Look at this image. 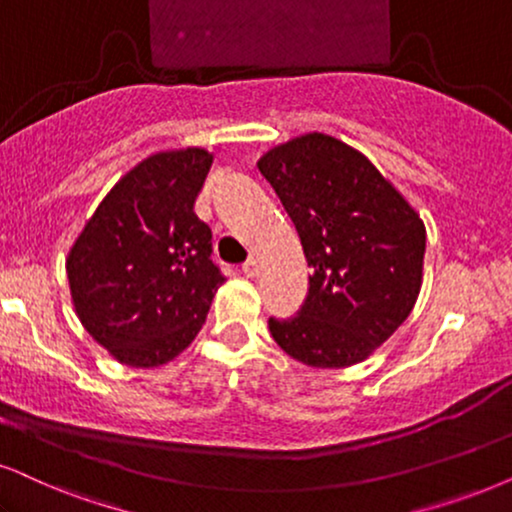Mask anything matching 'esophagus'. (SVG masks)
<instances>
[{"label":"esophagus","instance_id":"obj_1","mask_svg":"<svg viewBox=\"0 0 512 512\" xmlns=\"http://www.w3.org/2000/svg\"><path fill=\"white\" fill-rule=\"evenodd\" d=\"M241 271L248 278H252V276H257V262L255 260H248V262H243V267H241Z\"/></svg>","mask_w":512,"mask_h":512}]
</instances>
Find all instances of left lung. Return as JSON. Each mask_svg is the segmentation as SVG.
<instances>
[{"label":"left lung","instance_id":"obj_1","mask_svg":"<svg viewBox=\"0 0 512 512\" xmlns=\"http://www.w3.org/2000/svg\"><path fill=\"white\" fill-rule=\"evenodd\" d=\"M257 167L295 224L312 267L297 314L271 316V335L307 366L357 364L416 304L423 222L366 155L326 134L271 148Z\"/></svg>","mask_w":512,"mask_h":512}]
</instances>
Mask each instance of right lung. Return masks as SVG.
Here are the masks:
<instances>
[{
  "instance_id": "1",
  "label": "right lung",
  "mask_w": 512,
  "mask_h": 512,
  "mask_svg": "<svg viewBox=\"0 0 512 512\" xmlns=\"http://www.w3.org/2000/svg\"><path fill=\"white\" fill-rule=\"evenodd\" d=\"M212 155L158 153L127 172L68 255L77 316L127 366L151 368L191 345L224 283L212 231L193 212Z\"/></svg>"
}]
</instances>
